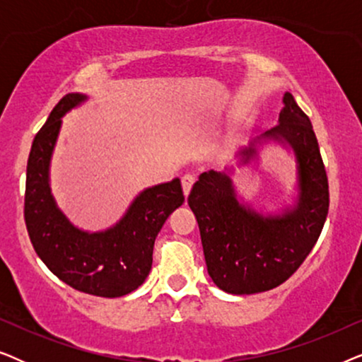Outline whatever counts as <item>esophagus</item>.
Here are the masks:
<instances>
[{
    "mask_svg": "<svg viewBox=\"0 0 362 362\" xmlns=\"http://www.w3.org/2000/svg\"><path fill=\"white\" fill-rule=\"evenodd\" d=\"M194 181H196V177H194V175H191V173H187V175L182 176L181 185H182V192H185V196L189 194V191H191L192 185H194Z\"/></svg>",
    "mask_w": 362,
    "mask_h": 362,
    "instance_id": "34e87169",
    "label": "esophagus"
}]
</instances>
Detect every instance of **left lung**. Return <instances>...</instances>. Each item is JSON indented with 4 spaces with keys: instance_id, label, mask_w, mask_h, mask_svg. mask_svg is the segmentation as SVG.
<instances>
[{
    "instance_id": "1",
    "label": "left lung",
    "mask_w": 362,
    "mask_h": 362,
    "mask_svg": "<svg viewBox=\"0 0 362 362\" xmlns=\"http://www.w3.org/2000/svg\"><path fill=\"white\" fill-rule=\"evenodd\" d=\"M279 125L264 138L293 148L298 170V204L281 216H262L239 204L229 175L202 173L187 197L199 224L207 274L232 295L269 291L300 269L323 229L329 207L328 176L313 127L285 92ZM242 161L255 148L240 151Z\"/></svg>"
}]
</instances>
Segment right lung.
<instances>
[{"instance_id":"add662e5","label":"right lung","mask_w":362,"mask_h":362,"mask_svg":"<svg viewBox=\"0 0 362 362\" xmlns=\"http://www.w3.org/2000/svg\"><path fill=\"white\" fill-rule=\"evenodd\" d=\"M86 100L67 93L34 136L28 158L24 221L36 254L64 284L83 293L117 298L146 280L158 232L185 202L181 181L148 187L136 196L120 222L103 232H83L57 209L49 187V163L61 118Z\"/></svg>"}]
</instances>
